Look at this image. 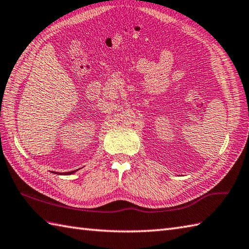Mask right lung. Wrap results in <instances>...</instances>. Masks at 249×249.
<instances>
[{"mask_svg":"<svg viewBox=\"0 0 249 249\" xmlns=\"http://www.w3.org/2000/svg\"><path fill=\"white\" fill-rule=\"evenodd\" d=\"M73 172H76V171H71V172H65V173H63V174H65V176H66V174H71V173H73Z\"/></svg>","mask_w":249,"mask_h":249,"instance_id":"obj_1","label":"right lung"}]
</instances>
